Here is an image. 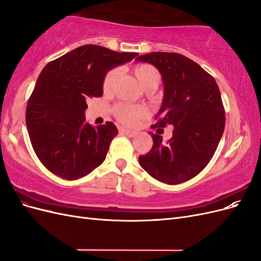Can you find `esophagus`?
<instances>
[{"label":"esophagus","mask_w":261,"mask_h":261,"mask_svg":"<svg viewBox=\"0 0 261 261\" xmlns=\"http://www.w3.org/2000/svg\"><path fill=\"white\" fill-rule=\"evenodd\" d=\"M121 133L124 134V135L128 136V137H135L136 136V132H133V130H129V129H121Z\"/></svg>","instance_id":"34e87169"}]
</instances>
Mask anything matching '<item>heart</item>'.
<instances>
[{"mask_svg": "<svg viewBox=\"0 0 261 261\" xmlns=\"http://www.w3.org/2000/svg\"><path fill=\"white\" fill-rule=\"evenodd\" d=\"M120 74V69L112 68L109 70L103 78L102 88L105 92H110ZM134 74L145 90H155L161 82V75L154 66L150 64H139L134 68ZM114 114L116 118L122 124L127 126L136 125L139 121L144 120L147 116L148 111L143 106H132V105H117L114 108Z\"/></svg>", "mask_w": 261, "mask_h": 261, "instance_id": "obj_1", "label": "heart"}]
</instances>
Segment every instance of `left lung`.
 Returning <instances> with one entry per match:
<instances>
[{"label": "left lung", "mask_w": 261, "mask_h": 261, "mask_svg": "<svg viewBox=\"0 0 261 261\" xmlns=\"http://www.w3.org/2000/svg\"><path fill=\"white\" fill-rule=\"evenodd\" d=\"M136 60L152 64L162 76L164 97L151 128L174 126L168 143L150 133L152 148L139 156V163L162 183H184L207 167L223 135L225 111L219 87L200 65L178 53L152 52Z\"/></svg>", "instance_id": "1"}]
</instances>
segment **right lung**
<instances>
[{
  "mask_svg": "<svg viewBox=\"0 0 261 261\" xmlns=\"http://www.w3.org/2000/svg\"><path fill=\"white\" fill-rule=\"evenodd\" d=\"M137 55L86 44L44 66L28 100L26 125L37 156L53 174L77 179L105 161L118 130L112 122L86 123V101L103 94L109 69Z\"/></svg>",
  "mask_w": 261,
  "mask_h": 261,
  "instance_id": "add662e5",
  "label": "right lung"
}]
</instances>
